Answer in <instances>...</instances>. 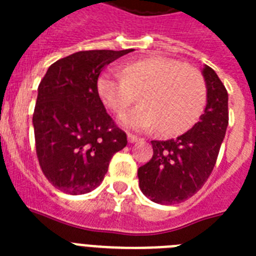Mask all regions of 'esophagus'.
<instances>
[{
    "label": "esophagus",
    "instance_id": "1",
    "mask_svg": "<svg viewBox=\"0 0 256 256\" xmlns=\"http://www.w3.org/2000/svg\"><path fill=\"white\" fill-rule=\"evenodd\" d=\"M128 144H136V142H138V140H140V138L136 136H132V134H128Z\"/></svg>",
    "mask_w": 256,
    "mask_h": 256
}]
</instances>
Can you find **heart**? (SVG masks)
Here are the masks:
<instances>
[{
  "mask_svg": "<svg viewBox=\"0 0 256 256\" xmlns=\"http://www.w3.org/2000/svg\"><path fill=\"white\" fill-rule=\"evenodd\" d=\"M100 100L112 112H122L138 92L136 108L124 112L120 124L144 132L158 126L162 136L187 132L206 104V84L198 70L166 57L124 64L118 72L106 70L96 81Z\"/></svg>",
  "mask_w": 256,
  "mask_h": 256,
  "instance_id": "heart-1",
  "label": "heart"
}]
</instances>
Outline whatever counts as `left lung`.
Here are the masks:
<instances>
[{"instance_id": "8db88e82", "label": "left lung", "mask_w": 256, "mask_h": 256, "mask_svg": "<svg viewBox=\"0 0 256 256\" xmlns=\"http://www.w3.org/2000/svg\"><path fill=\"white\" fill-rule=\"evenodd\" d=\"M206 108L199 122L175 140H152V158L138 168L140 191L152 202L175 204L191 198L214 168L228 124V94L204 65Z\"/></svg>"}]
</instances>
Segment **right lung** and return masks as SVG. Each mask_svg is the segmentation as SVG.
Instances as JSON below:
<instances>
[{
  "mask_svg": "<svg viewBox=\"0 0 256 256\" xmlns=\"http://www.w3.org/2000/svg\"><path fill=\"white\" fill-rule=\"evenodd\" d=\"M132 52L88 50L58 60L38 86L33 114L36 150L44 174L70 195L100 186L112 156L128 138L96 92L104 66Z\"/></svg>",
  "mask_w": 256,
  "mask_h": 256,
  "instance_id": "1",
  "label": "right lung"
}]
</instances>
